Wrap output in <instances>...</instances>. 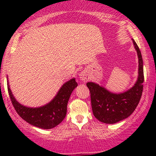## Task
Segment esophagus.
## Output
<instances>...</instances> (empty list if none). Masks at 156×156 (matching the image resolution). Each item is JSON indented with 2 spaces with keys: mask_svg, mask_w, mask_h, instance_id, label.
<instances>
[{
  "mask_svg": "<svg viewBox=\"0 0 156 156\" xmlns=\"http://www.w3.org/2000/svg\"><path fill=\"white\" fill-rule=\"evenodd\" d=\"M80 79L83 82H87V81H89L90 77L87 72L83 71L80 74Z\"/></svg>",
  "mask_w": 156,
  "mask_h": 156,
  "instance_id": "34e87169",
  "label": "esophagus"
}]
</instances>
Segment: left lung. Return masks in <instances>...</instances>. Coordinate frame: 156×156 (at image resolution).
Here are the masks:
<instances>
[{
  "mask_svg": "<svg viewBox=\"0 0 156 156\" xmlns=\"http://www.w3.org/2000/svg\"><path fill=\"white\" fill-rule=\"evenodd\" d=\"M138 57V76L134 86L123 93L114 94L93 82L87 83L91 96L93 114L105 123H115L126 119L136 109L143 93L144 82L143 59L139 48L133 40Z\"/></svg>",
  "mask_w": 156,
  "mask_h": 156,
  "instance_id": "8db88e82",
  "label": "left lung"
}]
</instances>
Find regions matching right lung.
<instances>
[{
	"mask_svg": "<svg viewBox=\"0 0 156 156\" xmlns=\"http://www.w3.org/2000/svg\"><path fill=\"white\" fill-rule=\"evenodd\" d=\"M77 83L73 78L65 83L55 97L46 105L38 108H30L21 105L12 94L8 82V91L15 109L23 120L34 126L43 129H52L59 124L67 114V103L70 95Z\"/></svg>",
	"mask_w": 156,
	"mask_h": 156,
	"instance_id": "right-lung-1",
	"label": "right lung"
}]
</instances>
